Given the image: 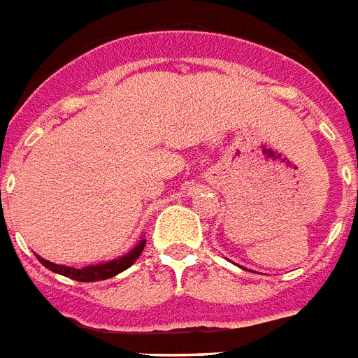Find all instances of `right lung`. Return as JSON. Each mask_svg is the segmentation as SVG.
Masks as SVG:
<instances>
[{
    "mask_svg": "<svg viewBox=\"0 0 358 358\" xmlns=\"http://www.w3.org/2000/svg\"><path fill=\"white\" fill-rule=\"evenodd\" d=\"M144 245H145V238H140L138 244L134 245L131 251H127L125 255L118 257V259L107 260V262H99V264L83 266V268H71V266L55 264V262H50V260L42 259V257L38 255H36V259L40 260V264H44L45 268L53 271V273L70 277V279H73V281L94 282V281H105V279H110V277L118 275V273H122L124 270H127L129 266L134 264V260L138 259L140 253L144 251Z\"/></svg>",
    "mask_w": 358,
    "mask_h": 358,
    "instance_id": "1",
    "label": "right lung"
}]
</instances>
